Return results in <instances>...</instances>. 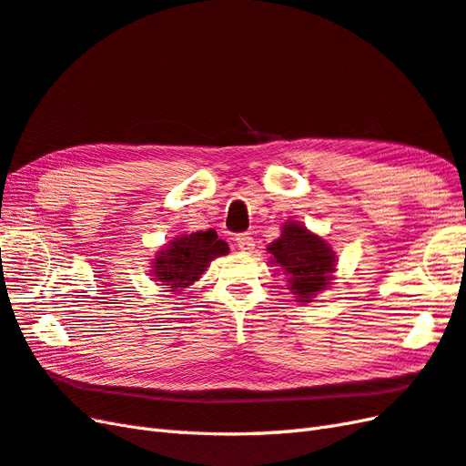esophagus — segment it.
<instances>
[{
  "label": "esophagus",
  "instance_id": "esophagus-1",
  "mask_svg": "<svg viewBox=\"0 0 466 466\" xmlns=\"http://www.w3.org/2000/svg\"><path fill=\"white\" fill-rule=\"evenodd\" d=\"M236 246L240 252H252L254 250V238L250 234H240L236 236Z\"/></svg>",
  "mask_w": 466,
  "mask_h": 466
}]
</instances>
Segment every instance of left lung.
Segmentation results:
<instances>
[{
  "label": "left lung",
  "mask_w": 466,
  "mask_h": 466,
  "mask_svg": "<svg viewBox=\"0 0 466 466\" xmlns=\"http://www.w3.org/2000/svg\"><path fill=\"white\" fill-rule=\"evenodd\" d=\"M266 250L269 264L284 274L288 289L299 304H309L333 284L338 256L326 238L308 230L301 222H284L282 234Z\"/></svg>",
  "instance_id": "8db88e82"
}]
</instances>
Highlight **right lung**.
<instances>
[{"label":"right lung","mask_w":466,"mask_h":466,"mask_svg":"<svg viewBox=\"0 0 466 466\" xmlns=\"http://www.w3.org/2000/svg\"><path fill=\"white\" fill-rule=\"evenodd\" d=\"M226 254L228 244L220 240L214 230L180 234L158 248L150 266V276L170 294H180L184 288L198 282L214 258Z\"/></svg>","instance_id":"1"}]
</instances>
